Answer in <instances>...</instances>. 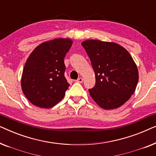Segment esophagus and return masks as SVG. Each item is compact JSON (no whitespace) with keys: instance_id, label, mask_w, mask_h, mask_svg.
<instances>
[{"instance_id":"esophagus-1","label":"esophagus","mask_w":156,"mask_h":156,"mask_svg":"<svg viewBox=\"0 0 156 156\" xmlns=\"http://www.w3.org/2000/svg\"><path fill=\"white\" fill-rule=\"evenodd\" d=\"M76 82L77 83H82L83 82V79L82 78H79L77 79V80H76Z\"/></svg>"}]
</instances>
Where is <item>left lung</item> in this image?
Instances as JSON below:
<instances>
[{"instance_id":"obj_1","label":"left lung","mask_w":156,"mask_h":156,"mask_svg":"<svg viewBox=\"0 0 156 156\" xmlns=\"http://www.w3.org/2000/svg\"><path fill=\"white\" fill-rule=\"evenodd\" d=\"M82 45L95 73V86L89 89L91 98L104 109L120 107L131 98L138 82V68L131 55L114 42L87 40Z\"/></svg>"}]
</instances>
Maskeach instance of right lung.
Segmentation results:
<instances>
[{
    "label": "right lung",
    "mask_w": 156,
    "mask_h": 156,
    "mask_svg": "<svg viewBox=\"0 0 156 156\" xmlns=\"http://www.w3.org/2000/svg\"><path fill=\"white\" fill-rule=\"evenodd\" d=\"M72 40L57 38L40 44L34 50L25 64L21 87L32 104L49 108L65 97L69 84L65 76L64 58Z\"/></svg>",
    "instance_id": "right-lung-1"
}]
</instances>
